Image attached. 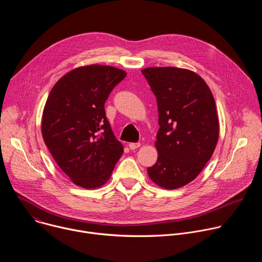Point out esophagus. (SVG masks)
Returning <instances> with one entry per match:
<instances>
[{
  "mask_svg": "<svg viewBox=\"0 0 262 262\" xmlns=\"http://www.w3.org/2000/svg\"><path fill=\"white\" fill-rule=\"evenodd\" d=\"M140 146H141L140 143H129L128 144V147L132 149V150H135V149H137Z\"/></svg>",
  "mask_w": 262,
  "mask_h": 262,
  "instance_id": "obj_1",
  "label": "esophagus"
}]
</instances>
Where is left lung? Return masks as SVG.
I'll list each match as a JSON object with an SVG mask.
<instances>
[{"label": "left lung", "instance_id": "8db88e82", "mask_svg": "<svg viewBox=\"0 0 262 262\" xmlns=\"http://www.w3.org/2000/svg\"><path fill=\"white\" fill-rule=\"evenodd\" d=\"M142 73L157 97L160 125L158 161L147 172L158 185L175 190L194 180L214 151V98L204 80L189 69L149 67Z\"/></svg>", "mask_w": 262, "mask_h": 262}]
</instances>
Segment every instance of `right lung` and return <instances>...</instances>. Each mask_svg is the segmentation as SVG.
Segmentation results:
<instances>
[{"mask_svg": "<svg viewBox=\"0 0 262 262\" xmlns=\"http://www.w3.org/2000/svg\"><path fill=\"white\" fill-rule=\"evenodd\" d=\"M125 77L124 70L113 66H82L63 76L46 102L45 143L61 170L84 189L104 184L123 154L105 117L104 102Z\"/></svg>", "mask_w": 262, "mask_h": 262, "instance_id": "1", "label": "right lung"}]
</instances>
